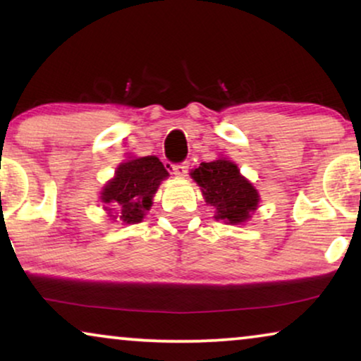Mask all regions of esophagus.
I'll use <instances>...</instances> for the list:
<instances>
[{"mask_svg":"<svg viewBox=\"0 0 361 361\" xmlns=\"http://www.w3.org/2000/svg\"><path fill=\"white\" fill-rule=\"evenodd\" d=\"M172 172H174V176L179 177V179H184V177H187V172H189V162L176 164L174 167H172Z\"/></svg>","mask_w":361,"mask_h":361,"instance_id":"34e87169","label":"esophagus"}]
</instances>
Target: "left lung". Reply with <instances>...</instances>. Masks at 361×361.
<instances>
[{
    "instance_id": "1",
    "label": "left lung",
    "mask_w": 361,
    "mask_h": 361,
    "mask_svg": "<svg viewBox=\"0 0 361 361\" xmlns=\"http://www.w3.org/2000/svg\"><path fill=\"white\" fill-rule=\"evenodd\" d=\"M190 177L200 187L207 205L215 209V220L241 225L258 209L259 192L228 157L220 156L212 162H202L190 171Z\"/></svg>"
}]
</instances>
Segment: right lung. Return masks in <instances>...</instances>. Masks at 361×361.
<instances>
[{"mask_svg":"<svg viewBox=\"0 0 361 361\" xmlns=\"http://www.w3.org/2000/svg\"><path fill=\"white\" fill-rule=\"evenodd\" d=\"M169 177L156 156H130L116 167L115 176L103 185L100 200L113 221L140 224L152 207L161 182Z\"/></svg>","mask_w":361,"mask_h":361,"instance_id":"add662e5","label":"right lung"}]
</instances>
